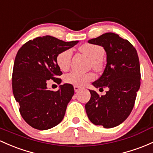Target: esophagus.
I'll list each match as a JSON object with an SVG mask.
<instances>
[{
    "label": "esophagus",
    "instance_id": "34e87169",
    "mask_svg": "<svg viewBox=\"0 0 153 153\" xmlns=\"http://www.w3.org/2000/svg\"><path fill=\"white\" fill-rule=\"evenodd\" d=\"M74 90H75V92H78L80 90V87L77 86V85H75V86H74Z\"/></svg>",
    "mask_w": 153,
    "mask_h": 153
}]
</instances>
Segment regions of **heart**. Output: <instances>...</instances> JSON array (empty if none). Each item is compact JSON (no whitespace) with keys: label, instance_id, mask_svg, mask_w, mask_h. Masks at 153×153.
Instances as JSON below:
<instances>
[{"label":"heart","instance_id":"heart-1","mask_svg":"<svg viewBox=\"0 0 153 153\" xmlns=\"http://www.w3.org/2000/svg\"><path fill=\"white\" fill-rule=\"evenodd\" d=\"M80 51L91 60L92 65L95 68H99L101 65V59L103 57L105 50L102 46L98 45L84 43L80 47ZM72 59V51L66 49L59 53L56 56V64L60 70L63 71L68 70L70 66ZM95 79V75L93 73H79L72 72L65 77V81L77 86H83L88 82Z\"/></svg>","mask_w":153,"mask_h":153}]
</instances>
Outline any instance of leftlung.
<instances>
[{
	"instance_id": "obj_1",
	"label": "left lung",
	"mask_w": 153,
	"mask_h": 153,
	"mask_svg": "<svg viewBox=\"0 0 153 153\" xmlns=\"http://www.w3.org/2000/svg\"><path fill=\"white\" fill-rule=\"evenodd\" d=\"M88 42L102 46L106 51V67L92 85L108 91L100 96L89 90L91 99L85 104V111L92 123L113 128L128 117L135 103L141 80L138 54L130 42L113 33H106Z\"/></svg>"
}]
</instances>
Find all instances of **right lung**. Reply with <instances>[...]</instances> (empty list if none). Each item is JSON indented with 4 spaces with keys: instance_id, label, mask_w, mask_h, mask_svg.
<instances>
[{
    "instance_id": "obj_1",
    "label": "right lung",
    "mask_w": 153,
    "mask_h": 153,
    "mask_svg": "<svg viewBox=\"0 0 153 153\" xmlns=\"http://www.w3.org/2000/svg\"><path fill=\"white\" fill-rule=\"evenodd\" d=\"M78 41L65 42L50 36L38 37L25 43L15 57L12 89L19 104L22 117L33 128L47 130L62 120L68 104L74 95L73 85L65 83L56 91L48 90L47 81L59 84L62 75L56 56Z\"/></svg>"
}]
</instances>
